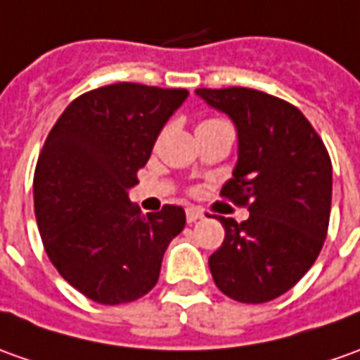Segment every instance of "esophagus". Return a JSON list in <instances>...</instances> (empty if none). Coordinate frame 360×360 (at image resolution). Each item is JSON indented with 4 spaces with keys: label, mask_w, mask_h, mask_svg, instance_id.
Instances as JSON below:
<instances>
[{
    "label": "esophagus",
    "mask_w": 360,
    "mask_h": 360,
    "mask_svg": "<svg viewBox=\"0 0 360 360\" xmlns=\"http://www.w3.org/2000/svg\"><path fill=\"white\" fill-rule=\"evenodd\" d=\"M185 217H187V222H195L202 219V211L200 209H187L185 211Z\"/></svg>",
    "instance_id": "esophagus-1"
}]
</instances>
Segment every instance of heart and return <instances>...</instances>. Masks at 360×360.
Returning a JSON list of instances; mask_svg holds the SVG:
<instances>
[{
	"mask_svg": "<svg viewBox=\"0 0 360 360\" xmlns=\"http://www.w3.org/2000/svg\"><path fill=\"white\" fill-rule=\"evenodd\" d=\"M205 122H219V120H214V118H209V120H205ZM205 122H202V124H205Z\"/></svg>",
	"mask_w": 360,
	"mask_h": 360,
	"instance_id": "1",
	"label": "heart"
}]
</instances>
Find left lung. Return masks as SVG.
<instances>
[{"label":"left lung","mask_w":360,"mask_h":360,"mask_svg":"<svg viewBox=\"0 0 360 360\" xmlns=\"http://www.w3.org/2000/svg\"><path fill=\"white\" fill-rule=\"evenodd\" d=\"M238 129V163L221 195L250 217H221L224 240L209 258L231 300L266 303L292 290L323 248L333 169L323 139L293 104L254 88H197Z\"/></svg>","instance_id":"left-lung-1"}]
</instances>
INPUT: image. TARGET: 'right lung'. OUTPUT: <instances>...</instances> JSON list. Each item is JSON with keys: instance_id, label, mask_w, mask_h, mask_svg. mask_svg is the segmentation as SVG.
<instances>
[{"instance_id": "add662e5", "label": "right lung", "mask_w": 360, "mask_h": 360, "mask_svg": "<svg viewBox=\"0 0 360 360\" xmlns=\"http://www.w3.org/2000/svg\"><path fill=\"white\" fill-rule=\"evenodd\" d=\"M185 88L118 82L84 92L58 116L39 153L33 199L39 234L58 274L88 300L136 302L153 290L185 211L141 214L128 189L148 163Z\"/></svg>"}]
</instances>
